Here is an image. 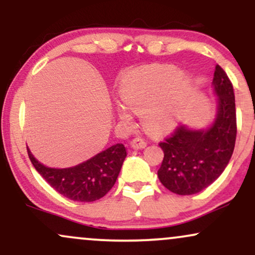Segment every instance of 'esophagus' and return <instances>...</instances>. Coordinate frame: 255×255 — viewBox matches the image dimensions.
Masks as SVG:
<instances>
[{
    "label": "esophagus",
    "mask_w": 255,
    "mask_h": 255,
    "mask_svg": "<svg viewBox=\"0 0 255 255\" xmlns=\"http://www.w3.org/2000/svg\"><path fill=\"white\" fill-rule=\"evenodd\" d=\"M130 146L134 150H141V148H145L147 146V142L142 137H135V139H133L130 141Z\"/></svg>",
    "instance_id": "1"
}]
</instances>
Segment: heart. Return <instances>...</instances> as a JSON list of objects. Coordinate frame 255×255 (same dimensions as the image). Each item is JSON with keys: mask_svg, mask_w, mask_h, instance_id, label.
<instances>
[{"mask_svg": "<svg viewBox=\"0 0 255 255\" xmlns=\"http://www.w3.org/2000/svg\"><path fill=\"white\" fill-rule=\"evenodd\" d=\"M189 87L188 75L171 64H151L137 69L120 85L119 95L124 105H116L118 118L128 125L131 122L130 110L136 111L142 113V120L151 129H171Z\"/></svg>", "mask_w": 255, "mask_h": 255, "instance_id": "heart-1", "label": "heart"}]
</instances>
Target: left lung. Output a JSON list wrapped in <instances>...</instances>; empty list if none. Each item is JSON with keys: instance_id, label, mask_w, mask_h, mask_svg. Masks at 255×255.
I'll return each mask as SVG.
<instances>
[{"instance_id": "obj_1", "label": "left lung", "mask_w": 255, "mask_h": 255, "mask_svg": "<svg viewBox=\"0 0 255 255\" xmlns=\"http://www.w3.org/2000/svg\"><path fill=\"white\" fill-rule=\"evenodd\" d=\"M217 110L206 128L180 126L159 146L164 152L158 178L178 195L201 192L221 176L229 164L236 140L235 96L229 78L216 66L212 80Z\"/></svg>"}]
</instances>
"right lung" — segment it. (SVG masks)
<instances>
[{"label":"right lung","instance_id":"1","mask_svg":"<svg viewBox=\"0 0 255 255\" xmlns=\"http://www.w3.org/2000/svg\"><path fill=\"white\" fill-rule=\"evenodd\" d=\"M27 153L38 174L55 191L84 203L98 200L113 188L127 156L125 145L116 144L71 168H49L32 154L28 146Z\"/></svg>","mask_w":255,"mask_h":255}]
</instances>
